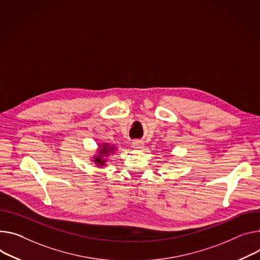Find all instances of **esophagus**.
<instances>
[{
  "mask_svg": "<svg viewBox=\"0 0 260 260\" xmlns=\"http://www.w3.org/2000/svg\"><path fill=\"white\" fill-rule=\"evenodd\" d=\"M144 142L143 141H141V140H135L134 142L132 143V146H133V148H135V149H142V148H144Z\"/></svg>",
  "mask_w": 260,
  "mask_h": 260,
  "instance_id": "34e87169",
  "label": "esophagus"
}]
</instances>
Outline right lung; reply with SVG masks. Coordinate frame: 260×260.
<instances>
[{
	"label": "right lung",
	"mask_w": 260,
	"mask_h": 260,
	"mask_svg": "<svg viewBox=\"0 0 260 260\" xmlns=\"http://www.w3.org/2000/svg\"><path fill=\"white\" fill-rule=\"evenodd\" d=\"M117 150V147L113 144H109V143H103L101 145H99V150H98V154L93 155V159L92 161L99 168L104 167L107 165V156L110 154H113L115 151Z\"/></svg>",
	"instance_id": "1"
}]
</instances>
